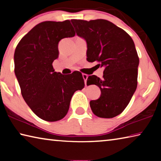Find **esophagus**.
<instances>
[{"label": "esophagus", "instance_id": "1", "mask_svg": "<svg viewBox=\"0 0 161 161\" xmlns=\"http://www.w3.org/2000/svg\"><path fill=\"white\" fill-rule=\"evenodd\" d=\"M82 77H83V79L84 80V84H85V85L86 86V80H87V78H88V75L86 74H83Z\"/></svg>", "mask_w": 161, "mask_h": 161}]
</instances>
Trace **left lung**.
Returning <instances> with one entry per match:
<instances>
[{
  "instance_id": "left-lung-1",
  "label": "left lung",
  "mask_w": 161,
  "mask_h": 161,
  "mask_svg": "<svg viewBox=\"0 0 161 161\" xmlns=\"http://www.w3.org/2000/svg\"><path fill=\"white\" fill-rule=\"evenodd\" d=\"M76 33L86 40L87 61L103 67L102 79L89 76L87 85L100 88L101 96L89 102L95 115L110 119L129 104L137 87L139 64L134 42L123 29L107 20H72Z\"/></svg>"
}]
</instances>
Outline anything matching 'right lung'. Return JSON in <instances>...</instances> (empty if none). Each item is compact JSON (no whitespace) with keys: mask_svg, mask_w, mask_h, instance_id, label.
<instances>
[{"mask_svg":"<svg viewBox=\"0 0 161 161\" xmlns=\"http://www.w3.org/2000/svg\"><path fill=\"white\" fill-rule=\"evenodd\" d=\"M75 35L69 20L45 21L35 25L15 48V74L24 100L42 120L57 121L66 116L72 95L84 87L81 73L54 72L58 43Z\"/></svg>","mask_w":161,"mask_h":161,"instance_id":"obj_1","label":"right lung"}]
</instances>
